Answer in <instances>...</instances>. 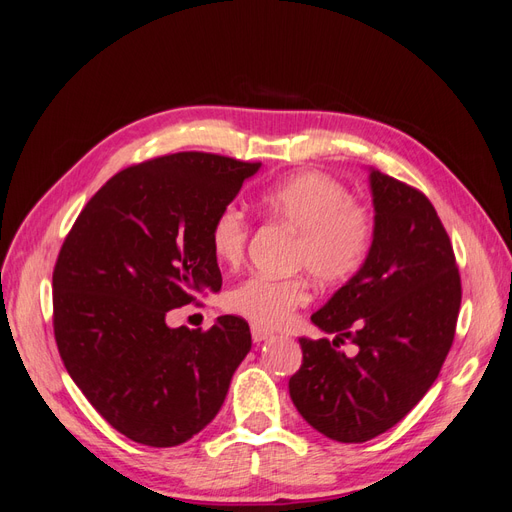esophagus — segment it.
<instances>
[{
    "instance_id": "esophagus-1",
    "label": "esophagus",
    "mask_w": 512,
    "mask_h": 512,
    "mask_svg": "<svg viewBox=\"0 0 512 512\" xmlns=\"http://www.w3.org/2000/svg\"><path fill=\"white\" fill-rule=\"evenodd\" d=\"M273 333L271 331H267V329H262V327H258V324H252V339L256 344H260V342H265V339H269Z\"/></svg>"
}]
</instances>
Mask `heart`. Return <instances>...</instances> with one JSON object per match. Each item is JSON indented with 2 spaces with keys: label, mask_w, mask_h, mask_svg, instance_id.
<instances>
[{
  "label": "heart",
  "mask_w": 512,
  "mask_h": 512,
  "mask_svg": "<svg viewBox=\"0 0 512 512\" xmlns=\"http://www.w3.org/2000/svg\"><path fill=\"white\" fill-rule=\"evenodd\" d=\"M260 203L273 220L299 232L294 265L305 267L318 280L348 282L365 265L374 241V220L365 207L352 203L344 183L307 170L271 185ZM247 230L245 213L226 205L209 230L213 256L224 265H237L245 252ZM307 301L309 286L303 277L250 275L226 294L232 314L265 327H280Z\"/></svg>",
  "instance_id": "heart-1"
}]
</instances>
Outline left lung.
<instances>
[{"label":"left lung","instance_id":"obj_1","mask_svg":"<svg viewBox=\"0 0 512 512\" xmlns=\"http://www.w3.org/2000/svg\"><path fill=\"white\" fill-rule=\"evenodd\" d=\"M374 241L365 265L301 337L303 363L288 382L292 404L322 436L367 442L397 425L436 382L453 346L461 280L451 239L425 194L369 168ZM344 338L356 357L335 351Z\"/></svg>","mask_w":512,"mask_h":512}]
</instances>
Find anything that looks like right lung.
<instances>
[{"label": "right lung", "mask_w": 512, "mask_h": 512, "mask_svg": "<svg viewBox=\"0 0 512 512\" xmlns=\"http://www.w3.org/2000/svg\"><path fill=\"white\" fill-rule=\"evenodd\" d=\"M258 168L200 151L130 166L91 196L61 245L59 356L104 421L138 444L179 446L203 431L252 348L239 316L190 331L166 314L220 292L209 230Z\"/></svg>", "instance_id": "1"}]
</instances>
